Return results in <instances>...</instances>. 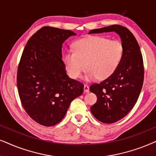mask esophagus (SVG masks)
Listing matches in <instances>:
<instances>
[{"label":"esophagus","instance_id":"34e87169","mask_svg":"<svg viewBox=\"0 0 156 156\" xmlns=\"http://www.w3.org/2000/svg\"><path fill=\"white\" fill-rule=\"evenodd\" d=\"M83 90L85 93H88L89 92V86H87V85H84Z\"/></svg>","mask_w":156,"mask_h":156}]
</instances>
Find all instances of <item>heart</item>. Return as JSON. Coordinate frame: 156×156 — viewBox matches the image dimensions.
<instances>
[{
  "mask_svg": "<svg viewBox=\"0 0 156 156\" xmlns=\"http://www.w3.org/2000/svg\"><path fill=\"white\" fill-rule=\"evenodd\" d=\"M123 55L124 47L120 41L95 36L76 41L74 50L65 51L62 60L72 78H79L87 66L84 79L94 81L111 76L119 66Z\"/></svg>",
  "mask_w": 156,
  "mask_h": 156,
  "instance_id": "obj_1",
  "label": "heart"
}]
</instances>
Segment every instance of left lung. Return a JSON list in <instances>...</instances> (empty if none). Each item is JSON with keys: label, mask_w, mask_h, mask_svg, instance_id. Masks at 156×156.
<instances>
[{"label": "left lung", "mask_w": 156, "mask_h": 156, "mask_svg": "<svg viewBox=\"0 0 156 156\" xmlns=\"http://www.w3.org/2000/svg\"><path fill=\"white\" fill-rule=\"evenodd\" d=\"M115 31L124 47L122 60L115 72L99 83L90 86L97 96V101L90 107L93 115L103 123L119 121L131 111L141 92L144 80L143 55L135 37L127 28L114 24L93 29L89 34Z\"/></svg>", "instance_id": "obj_1"}]
</instances>
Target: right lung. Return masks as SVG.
Segmentation results:
<instances>
[{"mask_svg": "<svg viewBox=\"0 0 156 156\" xmlns=\"http://www.w3.org/2000/svg\"><path fill=\"white\" fill-rule=\"evenodd\" d=\"M70 30L41 28L23 49L17 70V88L23 109L39 125L51 127L66 115L70 103L81 95L83 84L67 76L62 59Z\"/></svg>", "mask_w": 156, "mask_h": 156, "instance_id": "1", "label": "right lung"}]
</instances>
